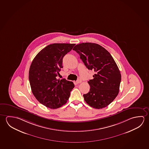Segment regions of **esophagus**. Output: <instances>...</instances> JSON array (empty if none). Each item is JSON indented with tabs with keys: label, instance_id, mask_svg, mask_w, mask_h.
<instances>
[{
	"label": "esophagus",
	"instance_id": "34e87169",
	"mask_svg": "<svg viewBox=\"0 0 149 149\" xmlns=\"http://www.w3.org/2000/svg\"><path fill=\"white\" fill-rule=\"evenodd\" d=\"M81 81H81V79L79 78V79H78L76 81V83H77V84H80V83H81Z\"/></svg>",
	"mask_w": 149,
	"mask_h": 149
}]
</instances>
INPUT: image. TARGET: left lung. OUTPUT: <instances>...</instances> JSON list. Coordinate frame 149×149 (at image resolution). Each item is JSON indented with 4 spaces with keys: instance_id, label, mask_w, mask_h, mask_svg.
Masks as SVG:
<instances>
[{
    "instance_id": "obj_1",
    "label": "left lung",
    "mask_w": 149,
    "mask_h": 149,
    "mask_svg": "<svg viewBox=\"0 0 149 149\" xmlns=\"http://www.w3.org/2000/svg\"><path fill=\"white\" fill-rule=\"evenodd\" d=\"M73 50L88 70H94L93 79L88 83L90 91L83 97L88 105L100 109L107 107L119 93L121 74L111 54L98 44L85 42L76 45Z\"/></svg>"
}]
</instances>
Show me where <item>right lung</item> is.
Returning <instances> with one entry per match:
<instances>
[{
  "label": "right lung",
  "mask_w": 149,
  "mask_h": 149,
  "mask_svg": "<svg viewBox=\"0 0 149 149\" xmlns=\"http://www.w3.org/2000/svg\"><path fill=\"white\" fill-rule=\"evenodd\" d=\"M75 44H53L42 49L32 61L29 70L32 93L42 104L55 109L65 104L74 87L72 81L56 79L64 56Z\"/></svg>",
  "instance_id": "1"
}]
</instances>
